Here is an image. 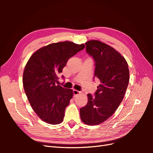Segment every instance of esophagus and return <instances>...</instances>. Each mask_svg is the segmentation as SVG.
<instances>
[{
    "mask_svg": "<svg viewBox=\"0 0 153 153\" xmlns=\"http://www.w3.org/2000/svg\"><path fill=\"white\" fill-rule=\"evenodd\" d=\"M73 96L75 97V96H78V95H79V94L81 93V92H80V91H77V90H75V89H74L73 91Z\"/></svg>",
    "mask_w": 153,
    "mask_h": 153,
    "instance_id": "1",
    "label": "esophagus"
}]
</instances>
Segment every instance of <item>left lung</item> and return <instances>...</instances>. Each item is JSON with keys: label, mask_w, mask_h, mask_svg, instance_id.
<instances>
[{"label": "left lung", "mask_w": 153, "mask_h": 153, "mask_svg": "<svg viewBox=\"0 0 153 153\" xmlns=\"http://www.w3.org/2000/svg\"><path fill=\"white\" fill-rule=\"evenodd\" d=\"M85 45L94 61V78H98L100 84L94 96L87 94V103L80 114L83 123L97 125L112 116L122 102L129 84V69L121 54L110 46L97 40Z\"/></svg>", "instance_id": "8db88e82"}]
</instances>
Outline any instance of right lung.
I'll return each mask as SVG.
<instances>
[{
	"mask_svg": "<svg viewBox=\"0 0 153 153\" xmlns=\"http://www.w3.org/2000/svg\"><path fill=\"white\" fill-rule=\"evenodd\" d=\"M84 48V44L70 41L52 43L37 50L27 62L23 75L24 90L32 109L45 123L62 122L73 91L56 84L59 75L68 59Z\"/></svg>",
	"mask_w": 153,
	"mask_h": 153,
	"instance_id": "1",
	"label": "right lung"
}]
</instances>
